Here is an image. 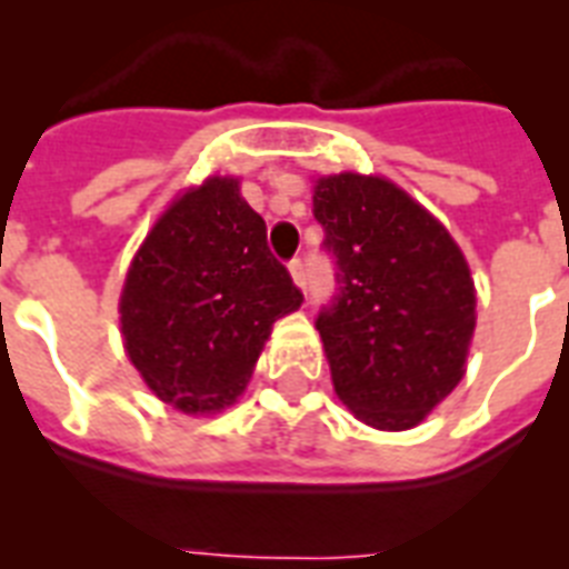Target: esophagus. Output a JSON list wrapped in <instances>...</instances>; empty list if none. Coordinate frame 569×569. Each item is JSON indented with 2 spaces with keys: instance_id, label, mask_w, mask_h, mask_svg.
Returning <instances> with one entry per match:
<instances>
[{
  "instance_id": "obj_1",
  "label": "esophagus",
  "mask_w": 569,
  "mask_h": 569,
  "mask_svg": "<svg viewBox=\"0 0 569 569\" xmlns=\"http://www.w3.org/2000/svg\"><path fill=\"white\" fill-rule=\"evenodd\" d=\"M289 277H292V283L298 286V289H303V283H307V277H303L301 259H295V262H289Z\"/></svg>"
}]
</instances>
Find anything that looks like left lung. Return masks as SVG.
<instances>
[{"label": "left lung", "mask_w": 569, "mask_h": 569, "mask_svg": "<svg viewBox=\"0 0 569 569\" xmlns=\"http://www.w3.org/2000/svg\"><path fill=\"white\" fill-rule=\"evenodd\" d=\"M339 295L316 321L339 401L378 431H410L467 375L476 280L451 232L378 173L312 180Z\"/></svg>", "instance_id": "1"}]
</instances>
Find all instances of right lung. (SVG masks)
Masks as SVG:
<instances>
[{
	"label": "right lung",
	"instance_id": "1",
	"mask_svg": "<svg viewBox=\"0 0 569 569\" xmlns=\"http://www.w3.org/2000/svg\"><path fill=\"white\" fill-rule=\"evenodd\" d=\"M301 301L239 177L212 173L173 197L138 244L120 289V333L159 401L212 416L239 401L274 321Z\"/></svg>",
	"mask_w": 569,
	"mask_h": 569
}]
</instances>
